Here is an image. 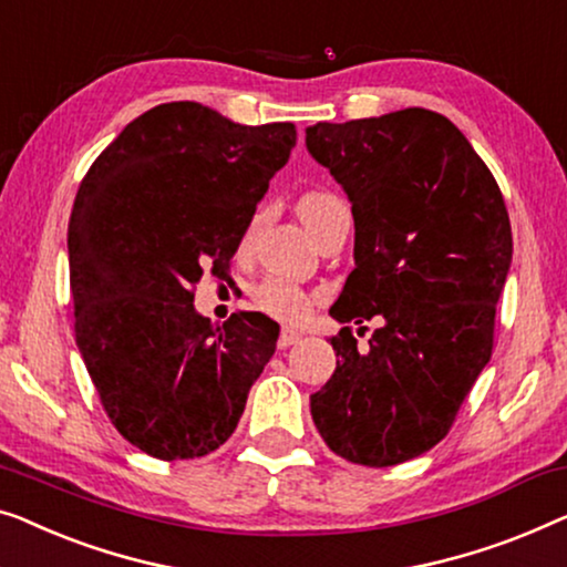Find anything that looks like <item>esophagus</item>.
Wrapping results in <instances>:
<instances>
[{
    "mask_svg": "<svg viewBox=\"0 0 567 567\" xmlns=\"http://www.w3.org/2000/svg\"><path fill=\"white\" fill-rule=\"evenodd\" d=\"M301 340V332L291 330V327H284L281 334H278V348H291V344H297Z\"/></svg>",
    "mask_w": 567,
    "mask_h": 567,
    "instance_id": "obj_1",
    "label": "esophagus"
}]
</instances>
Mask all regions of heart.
<instances>
[{
	"mask_svg": "<svg viewBox=\"0 0 567 567\" xmlns=\"http://www.w3.org/2000/svg\"><path fill=\"white\" fill-rule=\"evenodd\" d=\"M299 215L303 219V225L309 227V233L319 237L334 223V219L348 215V207H344L340 196L322 192V188H311V192H307L299 199ZM258 223H260V215L250 219V225L243 235V245H248L252 240ZM252 301H256V307L260 311H266V315L276 319H289V322H297V319H301L309 311L307 293H303L299 286L278 281V278H268V281L256 286V291H252Z\"/></svg>",
	"mask_w": 567,
	"mask_h": 567,
	"instance_id": "heart-1",
	"label": "heart"
}]
</instances>
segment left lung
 Wrapping results in <instances>:
<instances>
[{
	"label": "left lung",
	"mask_w": 567,
	"mask_h": 567,
	"mask_svg": "<svg viewBox=\"0 0 567 567\" xmlns=\"http://www.w3.org/2000/svg\"><path fill=\"white\" fill-rule=\"evenodd\" d=\"M307 147L355 219V268L330 315L383 322L368 348L350 327L330 340L340 360L311 393V420L344 461L406 463L450 432L494 352L514 248L502 188L461 130L422 106L317 122Z\"/></svg>",
	"instance_id": "8db88e82"
}]
</instances>
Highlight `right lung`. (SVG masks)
<instances>
[{
  "label": "right lung",
  "instance_id": "obj_1",
  "mask_svg": "<svg viewBox=\"0 0 567 567\" xmlns=\"http://www.w3.org/2000/svg\"><path fill=\"white\" fill-rule=\"evenodd\" d=\"M291 122L237 125L196 102L147 110L81 178L69 223L73 332L106 416L130 445L188 461L225 445L278 324L237 311L212 324L194 286L225 276Z\"/></svg>",
  "mask_w": 567,
  "mask_h": 567
}]
</instances>
